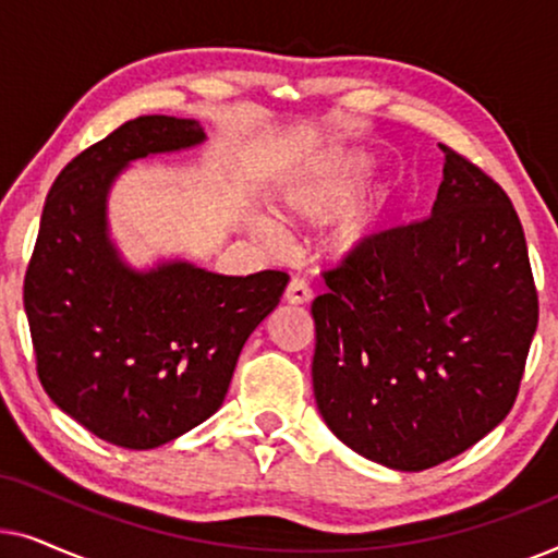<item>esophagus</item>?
<instances>
[{
    "label": "esophagus",
    "instance_id": "1",
    "mask_svg": "<svg viewBox=\"0 0 558 558\" xmlns=\"http://www.w3.org/2000/svg\"><path fill=\"white\" fill-rule=\"evenodd\" d=\"M284 300L289 304H307L312 300V289H310L307 281L300 279V277H294L292 281H289V287H287V292H284Z\"/></svg>",
    "mask_w": 558,
    "mask_h": 558
}]
</instances>
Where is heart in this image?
<instances>
[{"label": "heart", "mask_w": 558, "mask_h": 558, "mask_svg": "<svg viewBox=\"0 0 558 558\" xmlns=\"http://www.w3.org/2000/svg\"><path fill=\"white\" fill-rule=\"evenodd\" d=\"M363 172L365 157H342L330 159V162H323L317 167H310L307 172H302L300 178H294L284 190H281V216L292 220V223H319V220L332 216L335 210H340V205H345ZM378 216L380 195H363L361 201H355L345 213H342L338 226L332 228L330 239H327V246H330L332 254L338 256L350 254V251H355L365 239H368V233L378 223ZM254 231L266 246H287L284 231H281L279 223H274L269 218H256Z\"/></svg>", "instance_id": "obj_1"}]
</instances>
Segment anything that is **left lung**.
Instances as JSON below:
<instances>
[{
  "instance_id": "8db88e82",
  "label": "left lung",
  "mask_w": 558,
  "mask_h": 558,
  "mask_svg": "<svg viewBox=\"0 0 558 558\" xmlns=\"http://www.w3.org/2000/svg\"><path fill=\"white\" fill-rule=\"evenodd\" d=\"M432 216L365 239L312 302V386L353 452L418 472L452 460L513 409L538 325L518 213L447 144Z\"/></svg>"
}]
</instances>
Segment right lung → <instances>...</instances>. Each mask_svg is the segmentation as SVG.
Returning <instances> with one entry per match:
<instances>
[{
  "label": "right lung",
  "instance_id": "right-lung-1",
  "mask_svg": "<svg viewBox=\"0 0 558 558\" xmlns=\"http://www.w3.org/2000/svg\"><path fill=\"white\" fill-rule=\"evenodd\" d=\"M193 119L140 117L83 149L52 182L25 274L37 378L98 439L155 449L216 414L243 342L289 274L223 277L187 262L136 271L109 239L106 197L134 159L195 147Z\"/></svg>",
  "mask_w": 558,
  "mask_h": 558
}]
</instances>
